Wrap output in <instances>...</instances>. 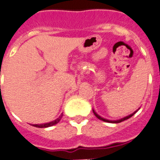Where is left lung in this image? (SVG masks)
Returning a JSON list of instances; mask_svg holds the SVG:
<instances>
[{"label":"left lung","mask_w":160,"mask_h":160,"mask_svg":"<svg viewBox=\"0 0 160 160\" xmlns=\"http://www.w3.org/2000/svg\"><path fill=\"white\" fill-rule=\"evenodd\" d=\"M137 111H134L133 113H132V114H131V115H128V116H126V117H123V118H122V119H118V120H108V119H104V118L101 117L100 115H98V114H97L96 112H95V111H94V110L92 109V112H93V114H94V115H95V116H96V117L98 118V119H101V120H102V121H104V122H107V123H120V122L123 121V120H126V119H129L130 117H132V115H133L134 114L136 113Z\"/></svg>","instance_id":"obj_1"}]
</instances>
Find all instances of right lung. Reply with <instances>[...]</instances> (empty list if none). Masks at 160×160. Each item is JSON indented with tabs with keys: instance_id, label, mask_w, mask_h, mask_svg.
<instances>
[{
	"instance_id": "right-lung-1",
	"label": "right lung",
	"mask_w": 160,
	"mask_h": 160,
	"mask_svg": "<svg viewBox=\"0 0 160 160\" xmlns=\"http://www.w3.org/2000/svg\"><path fill=\"white\" fill-rule=\"evenodd\" d=\"M62 117V114H61L59 117L53 121H51L49 123H42V124H32V126H34V127H37V128H48V127H50V126H53L56 123H58V122L61 120Z\"/></svg>"
}]
</instances>
